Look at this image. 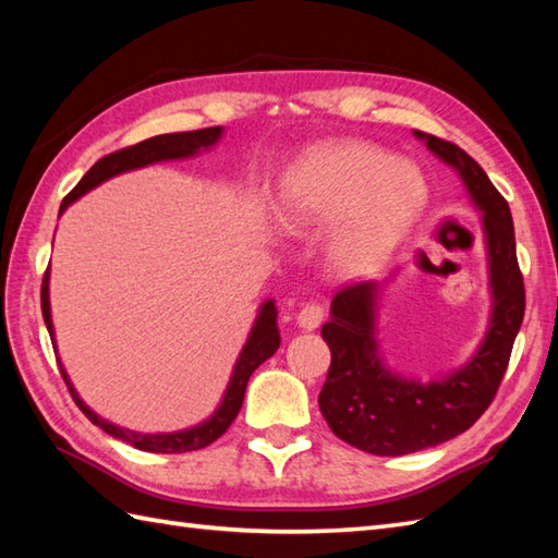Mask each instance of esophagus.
<instances>
[{"mask_svg": "<svg viewBox=\"0 0 558 558\" xmlns=\"http://www.w3.org/2000/svg\"><path fill=\"white\" fill-rule=\"evenodd\" d=\"M322 322H324V304L306 302L302 310L298 312V324L304 330H314V328L322 326Z\"/></svg>", "mask_w": 558, "mask_h": 558, "instance_id": "34e87169", "label": "esophagus"}]
</instances>
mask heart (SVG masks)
Instances as JSON below:
<instances>
[{"mask_svg":"<svg viewBox=\"0 0 558 558\" xmlns=\"http://www.w3.org/2000/svg\"><path fill=\"white\" fill-rule=\"evenodd\" d=\"M426 184L410 162L390 160L372 146L324 150L292 177L286 192L288 225L338 222L352 216L336 242L338 264L366 272L417 218Z\"/></svg>","mask_w":558,"mask_h":558,"instance_id":"b5f03b06","label":"heart"}]
</instances>
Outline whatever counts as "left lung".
<instances>
[{
	"instance_id": "1",
	"label": "left lung",
	"mask_w": 558,
	"mask_h": 558,
	"mask_svg": "<svg viewBox=\"0 0 558 558\" xmlns=\"http://www.w3.org/2000/svg\"><path fill=\"white\" fill-rule=\"evenodd\" d=\"M414 134L444 162L453 165L484 213L494 314L484 345L468 366L441 381L417 384L393 376L378 360L374 282H354L336 294L328 324L322 328L330 366L318 408L330 432L372 456H405L468 432L492 405L525 316V286L508 201L465 150L432 134Z\"/></svg>"
}]
</instances>
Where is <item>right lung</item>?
I'll return each mask as SVG.
<instances>
[{"label": "right lung", "mask_w": 558, "mask_h": 558, "mask_svg": "<svg viewBox=\"0 0 558 558\" xmlns=\"http://www.w3.org/2000/svg\"><path fill=\"white\" fill-rule=\"evenodd\" d=\"M220 134H222L220 126H208V129H198V132L160 134V136H153V138L141 141V144L114 150V153H110V156L100 158L86 174L81 177V182L64 196L62 208H59V213H62L71 204V201H76L78 196L90 192L93 186H98L100 182L110 180V177H114V174L126 172V170L144 168V165H150V162L194 156L198 148H208V146L216 144V141L220 138ZM47 280H50V268L45 270V278H43L40 306H43L45 326H47V330H50V338L54 340L52 316H50V298H47ZM276 316H278L276 302L268 300L264 306H260L258 318H256V324L252 328V336H248L246 345H244V350L240 354V360H236V366H234V372H232V381L228 386V393H225V398H222V405L218 408V412L213 414L208 422L198 424V426H194V429H186V432H177V434H136V432H129V429H120V426H114L108 420L98 417V414L93 412L90 408L83 405V400L76 396L74 386L69 384V378L64 374V366H59V372H62L64 384L69 388L71 398H74V402L78 405V410L86 414V417L93 424L100 426L102 432H108L110 436L120 438V441H126L129 446H134L138 450H148V453H186V450H198V448L210 446L213 441H218V438L230 429V424L234 422V417L242 410L248 376L254 374V369H256L258 364H264L280 348V333H278Z\"/></svg>", "instance_id": "1"}]
</instances>
